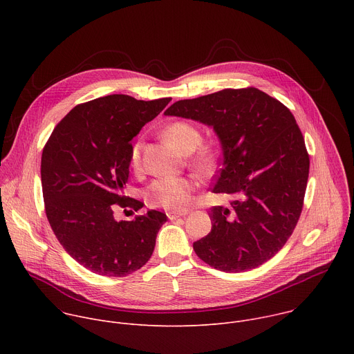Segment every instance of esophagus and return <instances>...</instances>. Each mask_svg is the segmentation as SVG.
Here are the masks:
<instances>
[{
	"label": "esophagus",
	"mask_w": 354,
	"mask_h": 354,
	"mask_svg": "<svg viewBox=\"0 0 354 354\" xmlns=\"http://www.w3.org/2000/svg\"><path fill=\"white\" fill-rule=\"evenodd\" d=\"M187 213L186 212H183V213H176V212H169V213H167V216H168V218L169 220H176V218H180V217H185Z\"/></svg>",
	"instance_id": "1"
}]
</instances>
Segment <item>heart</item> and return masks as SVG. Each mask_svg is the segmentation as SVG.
<instances>
[{"label":"heart","mask_w":354,"mask_h":354,"mask_svg":"<svg viewBox=\"0 0 354 354\" xmlns=\"http://www.w3.org/2000/svg\"><path fill=\"white\" fill-rule=\"evenodd\" d=\"M164 138L182 154H190L198 147L201 136L198 130L186 122H174L162 131ZM141 142L137 141L130 149V165L140 168ZM193 164L198 171L209 172L214 167V154L207 148L198 149L193 157ZM194 182L189 178H162L157 179L145 189V200L149 206L171 212H180L189 207Z\"/></svg>","instance_id":"heart-1"}]
</instances>
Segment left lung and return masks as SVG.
Here are the masks:
<instances>
[{"label": "left lung", "instance_id": "1", "mask_svg": "<svg viewBox=\"0 0 354 354\" xmlns=\"http://www.w3.org/2000/svg\"><path fill=\"white\" fill-rule=\"evenodd\" d=\"M164 115L213 127L223 151L213 192L236 196L228 209H212V231L193 243L196 255L227 273L273 258L297 225L310 172L292 113L268 93L242 88L178 100Z\"/></svg>", "mask_w": 354, "mask_h": 354}]
</instances>
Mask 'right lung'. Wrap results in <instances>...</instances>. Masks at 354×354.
<instances>
[{
  "label": "right lung",
  "instance_id": "obj_1",
  "mask_svg": "<svg viewBox=\"0 0 354 354\" xmlns=\"http://www.w3.org/2000/svg\"><path fill=\"white\" fill-rule=\"evenodd\" d=\"M169 102L171 97L145 102L122 93L96 97L73 108L43 148L47 220L67 254L92 273L123 277L153 255L167 216L149 210L118 221L113 213L116 207H142L123 194L130 141Z\"/></svg>",
  "mask_w": 354,
  "mask_h": 354
}]
</instances>
